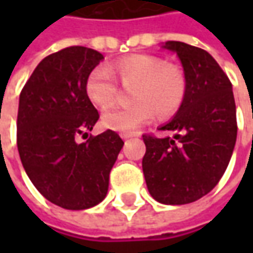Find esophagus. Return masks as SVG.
Segmentation results:
<instances>
[{"mask_svg": "<svg viewBox=\"0 0 253 253\" xmlns=\"http://www.w3.org/2000/svg\"><path fill=\"white\" fill-rule=\"evenodd\" d=\"M139 135H141L139 132H124L121 133V138L122 139H131V138H136Z\"/></svg>", "mask_w": 253, "mask_h": 253, "instance_id": "esophagus-1", "label": "esophagus"}]
</instances>
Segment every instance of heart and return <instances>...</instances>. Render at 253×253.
Listing matches in <instances>:
<instances>
[{
	"label": "heart",
	"mask_w": 253,
	"mask_h": 253,
	"mask_svg": "<svg viewBox=\"0 0 253 253\" xmlns=\"http://www.w3.org/2000/svg\"><path fill=\"white\" fill-rule=\"evenodd\" d=\"M131 85V100L128 107H117L107 111L102 122L107 128L129 132L152 120L153 114L168 118L179 111L186 97V77L179 66L166 63L151 54H132L117 60L111 66L92 69L85 80L88 100L101 110L111 107L118 95V83Z\"/></svg>",
	"instance_id": "heart-1"
}]
</instances>
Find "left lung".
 Wrapping results in <instances>:
<instances>
[{
    "label": "left lung",
    "instance_id": "left-lung-1",
    "mask_svg": "<svg viewBox=\"0 0 253 253\" xmlns=\"http://www.w3.org/2000/svg\"><path fill=\"white\" fill-rule=\"evenodd\" d=\"M163 47L179 56L186 97L176 115L159 128L174 132L173 138L142 135L146 145L142 169L153 199L180 206L218 184L237 141V110L228 76L209 52L176 41Z\"/></svg>",
    "mask_w": 253,
    "mask_h": 253
}]
</instances>
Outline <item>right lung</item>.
<instances>
[{
	"mask_svg": "<svg viewBox=\"0 0 253 253\" xmlns=\"http://www.w3.org/2000/svg\"><path fill=\"white\" fill-rule=\"evenodd\" d=\"M102 59L84 46L49 54L19 95L16 145L22 166L38 191L62 209H90L105 199L124 145L111 129L76 141L100 118L85 94V80Z\"/></svg>",
	"mask_w": 253,
	"mask_h": 253,
	"instance_id": "1",
	"label": "right lung"
}]
</instances>
